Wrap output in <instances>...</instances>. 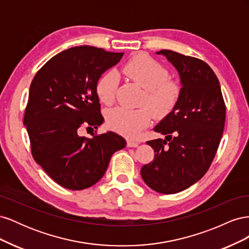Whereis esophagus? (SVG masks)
<instances>
[{"instance_id": "1", "label": "esophagus", "mask_w": 249, "mask_h": 249, "mask_svg": "<svg viewBox=\"0 0 249 249\" xmlns=\"http://www.w3.org/2000/svg\"><path fill=\"white\" fill-rule=\"evenodd\" d=\"M139 143L137 141H135L133 139H127L126 140V145L129 147H137Z\"/></svg>"}]
</instances>
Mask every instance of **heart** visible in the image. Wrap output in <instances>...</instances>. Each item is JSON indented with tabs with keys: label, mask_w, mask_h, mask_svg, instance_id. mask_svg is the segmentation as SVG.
<instances>
[{
	"label": "heart",
	"mask_w": 249,
	"mask_h": 249,
	"mask_svg": "<svg viewBox=\"0 0 249 249\" xmlns=\"http://www.w3.org/2000/svg\"><path fill=\"white\" fill-rule=\"evenodd\" d=\"M123 71L127 78L145 89L141 104L148 106L156 117L166 116L176 108L182 89L178 82L168 79V71L161 63L147 55H137L124 64ZM117 85L118 76L115 71L104 73L95 85L99 100L108 106L111 105L115 100ZM151 111L147 107H116L107 112L106 122L111 130L125 137L135 138L149 124L153 117Z\"/></svg>",
	"instance_id": "b5f03b06"
}]
</instances>
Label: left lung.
<instances>
[{
    "mask_svg": "<svg viewBox=\"0 0 249 249\" xmlns=\"http://www.w3.org/2000/svg\"><path fill=\"white\" fill-rule=\"evenodd\" d=\"M157 54L176 67L182 93L176 108L154 127L165 139L146 142L155 158L140 172L153 190L173 194L189 188L208 171L222 137L225 104L219 81L206 62L170 50Z\"/></svg>",
    "mask_w": 249,
    "mask_h": 249,
    "instance_id": "8db88e82",
    "label": "left lung"
}]
</instances>
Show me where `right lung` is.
<instances>
[{"mask_svg": "<svg viewBox=\"0 0 249 249\" xmlns=\"http://www.w3.org/2000/svg\"><path fill=\"white\" fill-rule=\"evenodd\" d=\"M123 56L90 46L71 48L51 58L30 86L24 124L32 156L66 189L83 190L99 182L112 155L126 144L113 132L91 139L79 135L82 126L103 124L96 82Z\"/></svg>", "mask_w": 249, "mask_h": 249, "instance_id": "obj_1", "label": "right lung"}]
</instances>
